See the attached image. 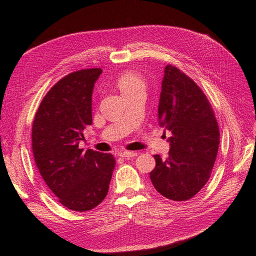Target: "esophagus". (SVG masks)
Masks as SVG:
<instances>
[{
  "instance_id": "1",
  "label": "esophagus",
  "mask_w": 256,
  "mask_h": 256,
  "mask_svg": "<svg viewBox=\"0 0 256 256\" xmlns=\"http://www.w3.org/2000/svg\"><path fill=\"white\" fill-rule=\"evenodd\" d=\"M120 156L124 157V158H132V157L138 156L136 152H128V150H123L120 153Z\"/></svg>"
}]
</instances>
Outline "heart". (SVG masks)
Instances as JSON below:
<instances>
[{"mask_svg":"<svg viewBox=\"0 0 256 256\" xmlns=\"http://www.w3.org/2000/svg\"><path fill=\"white\" fill-rule=\"evenodd\" d=\"M116 84L123 94H131L136 90H144L145 86L144 80L132 70L120 74L116 79Z\"/></svg>","mask_w":256,"mask_h":256,"instance_id":"obj_1","label":"heart"}]
</instances>
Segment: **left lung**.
Returning a JSON list of instances; mask_svg holds the SVG:
<instances>
[{"label": "left lung", "mask_w": 256, "mask_h": 256, "mask_svg": "<svg viewBox=\"0 0 256 256\" xmlns=\"http://www.w3.org/2000/svg\"><path fill=\"white\" fill-rule=\"evenodd\" d=\"M158 106L160 126L170 131L166 160L154 155L150 172L160 194L186 201L197 194L211 176L220 144L214 108L194 81L177 67L167 64Z\"/></svg>", "instance_id": "8db88e82"}]
</instances>
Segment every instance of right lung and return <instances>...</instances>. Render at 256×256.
<instances>
[{"label":"right lung","mask_w":256,"mask_h":256,"mask_svg":"<svg viewBox=\"0 0 256 256\" xmlns=\"http://www.w3.org/2000/svg\"><path fill=\"white\" fill-rule=\"evenodd\" d=\"M100 68L64 76L42 100L32 128L35 164L46 184L66 208L88 211L108 192L116 160L112 154L79 148L92 124V91Z\"/></svg>","instance_id":"add662e5"}]
</instances>
